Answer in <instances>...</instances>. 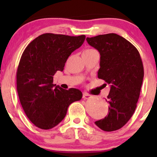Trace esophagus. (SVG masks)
I'll return each instance as SVG.
<instances>
[{
  "label": "esophagus",
  "instance_id": "34e87169",
  "mask_svg": "<svg viewBox=\"0 0 157 157\" xmlns=\"http://www.w3.org/2000/svg\"><path fill=\"white\" fill-rule=\"evenodd\" d=\"M91 97V95H89V94L86 93V92H84V93L83 94V98H84V99H88V98H90Z\"/></svg>",
  "mask_w": 157,
  "mask_h": 157
}]
</instances>
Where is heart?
<instances>
[{
	"label": "heart",
	"mask_w": 157,
	"mask_h": 157,
	"mask_svg": "<svg viewBox=\"0 0 157 157\" xmlns=\"http://www.w3.org/2000/svg\"><path fill=\"white\" fill-rule=\"evenodd\" d=\"M94 51H96V50H94V49H91V48H88L83 51V54H85V53H90L94 52Z\"/></svg>",
	"instance_id": "heart-1"
}]
</instances>
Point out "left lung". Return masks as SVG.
Returning <instances> with one entry per match:
<instances>
[{
  "label": "left lung",
  "mask_w": 157,
  "mask_h": 157,
  "mask_svg": "<svg viewBox=\"0 0 157 157\" xmlns=\"http://www.w3.org/2000/svg\"><path fill=\"white\" fill-rule=\"evenodd\" d=\"M90 46L100 53L98 78L110 85L107 100L109 113L95 122L105 132H113L125 125L134 114L140 95L144 66L134 45L116 33L87 38Z\"/></svg>",
  "instance_id": "left-lung-1"
}]
</instances>
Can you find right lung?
I'll return each instance as SVG.
<instances>
[{"label": "right lung", "mask_w": 157, "mask_h": 157, "mask_svg": "<svg viewBox=\"0 0 157 157\" xmlns=\"http://www.w3.org/2000/svg\"><path fill=\"white\" fill-rule=\"evenodd\" d=\"M85 38V35L44 33L23 51L16 72L17 91L25 115L37 127L50 129L57 126L69 105L82 98L78 89H63L53 82L56 72L63 71L68 56Z\"/></svg>", "instance_id": "1"}]
</instances>
